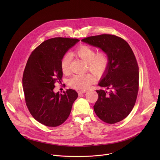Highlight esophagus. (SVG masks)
I'll return each mask as SVG.
<instances>
[{"mask_svg": "<svg viewBox=\"0 0 160 160\" xmlns=\"http://www.w3.org/2000/svg\"><path fill=\"white\" fill-rule=\"evenodd\" d=\"M85 92H86V90H80V91H78V95L80 96V94H83Z\"/></svg>", "mask_w": 160, "mask_h": 160, "instance_id": "34e87169", "label": "esophagus"}]
</instances>
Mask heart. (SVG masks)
<instances>
[{"instance_id": "heart-1", "label": "heart", "mask_w": 160, "mask_h": 160, "mask_svg": "<svg viewBox=\"0 0 160 160\" xmlns=\"http://www.w3.org/2000/svg\"><path fill=\"white\" fill-rule=\"evenodd\" d=\"M76 56L86 62L87 70L93 73L97 77H101L104 74L109 65L110 58L108 52L105 51H100L96 52V50L87 45H82L74 52ZM70 56L64 55L61 60V68L64 73L69 72ZM94 77L90 73L76 75L73 77L69 84L73 88L84 90L88 88L94 82Z\"/></svg>"}]
</instances>
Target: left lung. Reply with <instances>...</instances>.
<instances>
[{
  "mask_svg": "<svg viewBox=\"0 0 160 160\" xmlns=\"http://www.w3.org/2000/svg\"><path fill=\"white\" fill-rule=\"evenodd\" d=\"M82 42L99 48L109 54V65L99 85L109 89L96 90L98 99L94 106L97 116L114 124L125 119L132 111L139 90V66L128 43L111 34L88 37Z\"/></svg>",
  "mask_w": 160,
  "mask_h": 160,
  "instance_id": "8db88e82",
  "label": "left lung"
}]
</instances>
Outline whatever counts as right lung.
<instances>
[{"mask_svg":"<svg viewBox=\"0 0 160 160\" xmlns=\"http://www.w3.org/2000/svg\"><path fill=\"white\" fill-rule=\"evenodd\" d=\"M78 41L63 37L45 40L32 51L27 62L22 76L25 102L32 117L45 126L62 124L78 97L75 90L68 89L61 94L53 89L62 80V58Z\"/></svg>","mask_w":160,"mask_h":160,"instance_id":"add662e5","label":"right lung"}]
</instances>
